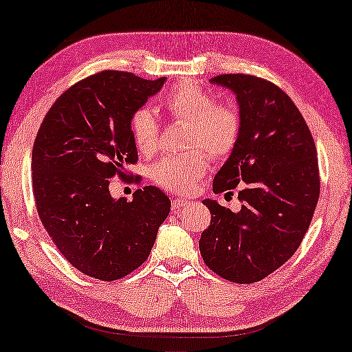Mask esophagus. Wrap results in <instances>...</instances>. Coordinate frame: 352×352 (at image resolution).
Wrapping results in <instances>:
<instances>
[{
  "instance_id": "1",
  "label": "esophagus",
  "mask_w": 352,
  "mask_h": 352,
  "mask_svg": "<svg viewBox=\"0 0 352 352\" xmlns=\"http://www.w3.org/2000/svg\"><path fill=\"white\" fill-rule=\"evenodd\" d=\"M190 203L188 199H186V198H176V199H173V210H179V209H182L184 206H187Z\"/></svg>"
}]
</instances>
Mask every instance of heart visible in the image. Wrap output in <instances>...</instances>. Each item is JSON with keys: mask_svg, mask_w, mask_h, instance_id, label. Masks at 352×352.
I'll use <instances>...</instances> for the list:
<instances>
[{"mask_svg": "<svg viewBox=\"0 0 352 352\" xmlns=\"http://www.w3.org/2000/svg\"><path fill=\"white\" fill-rule=\"evenodd\" d=\"M162 104L173 120L187 123L186 148L204 149L215 160L228 159L235 151L243 124L240 111L232 102H218L199 85L179 82L168 91ZM129 128L138 153H157L160 126L149 109H137ZM205 153L193 149L186 154L166 155L151 168V179L173 193L192 192L209 168V156Z\"/></svg>", "mask_w": 352, "mask_h": 352, "instance_id": "1", "label": "heart"}]
</instances>
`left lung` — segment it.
I'll return each mask as SVG.
<instances>
[{"label":"left lung","mask_w":352,"mask_h":352,"mask_svg":"<svg viewBox=\"0 0 352 352\" xmlns=\"http://www.w3.org/2000/svg\"><path fill=\"white\" fill-rule=\"evenodd\" d=\"M237 95L241 137L217 173L214 193L240 188L241 209L230 212L214 199L199 251L223 279L252 284L295 254L320 198L314 137L292 98L267 79L224 73L210 79Z\"/></svg>","instance_id":"8db88e82"}]
</instances>
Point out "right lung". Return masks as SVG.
<instances>
[{
    "instance_id": "add662e5",
    "label": "right lung",
    "mask_w": 352,
    "mask_h": 352,
    "mask_svg": "<svg viewBox=\"0 0 352 352\" xmlns=\"http://www.w3.org/2000/svg\"><path fill=\"white\" fill-rule=\"evenodd\" d=\"M165 78L104 70L63 91L32 148V193L43 228L80 273L112 282L146 261L170 198L154 186L113 199L109 179L137 164L131 117Z\"/></svg>"
}]
</instances>
